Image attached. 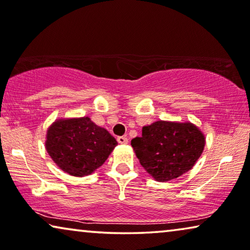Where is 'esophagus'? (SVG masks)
Here are the masks:
<instances>
[{
    "label": "esophagus",
    "instance_id": "34e87169",
    "mask_svg": "<svg viewBox=\"0 0 250 250\" xmlns=\"http://www.w3.org/2000/svg\"><path fill=\"white\" fill-rule=\"evenodd\" d=\"M117 141L119 145H127L128 139L126 136H119V138H117Z\"/></svg>",
    "mask_w": 250,
    "mask_h": 250
}]
</instances>
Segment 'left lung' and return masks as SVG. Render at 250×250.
<instances>
[{"label": "left lung", "instance_id": "left-lung-1", "mask_svg": "<svg viewBox=\"0 0 250 250\" xmlns=\"http://www.w3.org/2000/svg\"><path fill=\"white\" fill-rule=\"evenodd\" d=\"M206 138L190 122L158 121L142 127V136L131 141L141 166L158 182L176 179L194 166Z\"/></svg>", "mask_w": 250, "mask_h": 250}]
</instances>
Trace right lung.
Instances as JSON below:
<instances>
[{
  "instance_id": "obj_1",
  "label": "right lung",
  "mask_w": 250,
  "mask_h": 250,
  "mask_svg": "<svg viewBox=\"0 0 250 250\" xmlns=\"http://www.w3.org/2000/svg\"><path fill=\"white\" fill-rule=\"evenodd\" d=\"M118 143L90 117L57 119L46 131L45 149L54 164L69 175H90L104 165Z\"/></svg>"
}]
</instances>
